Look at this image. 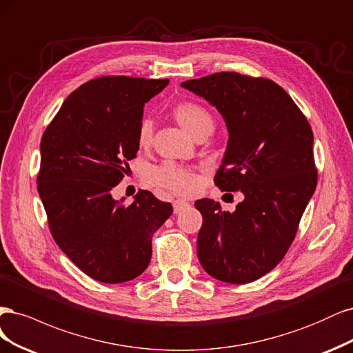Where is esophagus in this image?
<instances>
[{
    "instance_id": "1",
    "label": "esophagus",
    "mask_w": 353,
    "mask_h": 353,
    "mask_svg": "<svg viewBox=\"0 0 353 353\" xmlns=\"http://www.w3.org/2000/svg\"><path fill=\"white\" fill-rule=\"evenodd\" d=\"M189 207V202H186V201H183V199H176L174 202H173V208H174V214H179V212H181L183 210H186Z\"/></svg>"
}]
</instances>
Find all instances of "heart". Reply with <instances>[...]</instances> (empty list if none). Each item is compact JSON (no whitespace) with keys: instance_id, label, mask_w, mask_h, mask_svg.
<instances>
[{"instance_id":"heart-1","label":"heart","mask_w":353,"mask_h":353,"mask_svg":"<svg viewBox=\"0 0 353 353\" xmlns=\"http://www.w3.org/2000/svg\"><path fill=\"white\" fill-rule=\"evenodd\" d=\"M173 114L180 126L186 129L193 138L202 133L212 132V114L196 102H180L174 107ZM152 133L154 123L150 119H143L138 129V143L141 146L150 145L152 142ZM145 180L152 186L164 188L174 193H181V195L193 193L198 186V176L195 172L172 161L148 168L145 172Z\"/></svg>"}]
</instances>
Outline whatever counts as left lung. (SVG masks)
Wrapping results in <instances>:
<instances>
[{"mask_svg":"<svg viewBox=\"0 0 353 353\" xmlns=\"http://www.w3.org/2000/svg\"><path fill=\"white\" fill-rule=\"evenodd\" d=\"M181 88L221 114L229 141L215 185L243 193L233 212L208 198L195 202L203 219L199 263L220 281L251 283L286 255L315 192L311 126L286 90L268 79L221 72Z\"/></svg>","mask_w":353,"mask_h":353,"instance_id":"1","label":"left lung"}]
</instances>
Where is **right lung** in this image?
<instances>
[{
  "mask_svg": "<svg viewBox=\"0 0 353 353\" xmlns=\"http://www.w3.org/2000/svg\"><path fill=\"white\" fill-rule=\"evenodd\" d=\"M168 79L105 76L79 86L43 132L38 192L55 243L85 274L124 283L146 270L152 236L173 214L139 190L130 205L111 195L139 150L143 105Z\"/></svg>",
  "mask_w": 353,
  "mask_h": 353,
  "instance_id": "obj_1",
  "label": "right lung"
}]
</instances>
